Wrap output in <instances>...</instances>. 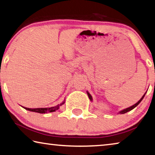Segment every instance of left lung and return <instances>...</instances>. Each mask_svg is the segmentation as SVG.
I'll return each mask as SVG.
<instances>
[{"mask_svg": "<svg viewBox=\"0 0 155 155\" xmlns=\"http://www.w3.org/2000/svg\"><path fill=\"white\" fill-rule=\"evenodd\" d=\"M146 92L147 91H146V93L145 94L143 95V96L141 97V99H140L138 102H137V103H136L135 104H134L133 106H130V107H129V108H125V109H123V110H120V111H119V112H118V114H125V113H126V112H129V111H131V110H133L134 108H136V107L139 104L142 102V100H143V98L144 97V96H145V95H146ZM87 95H88V96H89V98L90 99V100L91 101V102H93V98H92V96L91 95V94H89V93L88 92V91H87Z\"/></svg>", "mask_w": 155, "mask_h": 155, "instance_id": "left-lung-1", "label": "left lung"}]
</instances>
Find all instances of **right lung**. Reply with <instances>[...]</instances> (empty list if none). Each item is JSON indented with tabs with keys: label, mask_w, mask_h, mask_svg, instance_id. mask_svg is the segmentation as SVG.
Instances as JSON below:
<instances>
[{
	"label": "right lung",
	"mask_w": 155,
	"mask_h": 155,
	"mask_svg": "<svg viewBox=\"0 0 155 155\" xmlns=\"http://www.w3.org/2000/svg\"><path fill=\"white\" fill-rule=\"evenodd\" d=\"M65 103V100H64V101L61 103H60V104H58L55 106H53V107H50V108H26V107H23L24 108H25L27 110H29L31 112H38V113H47V112H55L56 110L60 108V107L63 105Z\"/></svg>",
	"instance_id": "add662e5"
}]
</instances>
